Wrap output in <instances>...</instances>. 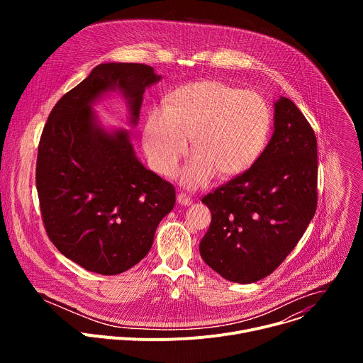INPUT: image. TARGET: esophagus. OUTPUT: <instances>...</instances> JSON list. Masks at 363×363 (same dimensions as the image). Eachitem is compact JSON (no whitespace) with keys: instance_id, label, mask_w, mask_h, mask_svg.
Listing matches in <instances>:
<instances>
[{"instance_id":"obj_1","label":"esophagus","mask_w":363,"mask_h":363,"mask_svg":"<svg viewBox=\"0 0 363 363\" xmlns=\"http://www.w3.org/2000/svg\"><path fill=\"white\" fill-rule=\"evenodd\" d=\"M177 201H178V203H181V205H184V206H188V205H191V203H192L191 196H188V195H186V194H184V192H179V194H178Z\"/></svg>"}]
</instances>
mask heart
I'll list each match as a JSON object with an SVG mask.
<instances>
[{
    "mask_svg": "<svg viewBox=\"0 0 363 363\" xmlns=\"http://www.w3.org/2000/svg\"><path fill=\"white\" fill-rule=\"evenodd\" d=\"M272 130L266 100L220 80H202L177 87L165 109L149 112L143 146L152 168L171 177L188 152L194 157L181 174L188 188L208 184L217 174L231 178L262 158Z\"/></svg>",
    "mask_w": 363,
    "mask_h": 363,
    "instance_id": "heart-1",
    "label": "heart"
}]
</instances>
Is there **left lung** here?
<instances>
[{
	"instance_id": "obj_1",
	"label": "left lung",
	"mask_w": 363,
	"mask_h": 363,
	"mask_svg": "<svg viewBox=\"0 0 363 363\" xmlns=\"http://www.w3.org/2000/svg\"><path fill=\"white\" fill-rule=\"evenodd\" d=\"M318 142L294 103L274 101V132L262 158L205 195L211 225L202 260L228 281L248 284L272 274L296 247L318 205Z\"/></svg>"
}]
</instances>
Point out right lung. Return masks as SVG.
<instances>
[{
  "label": "right lung",
  "instance_id": "1",
  "mask_svg": "<svg viewBox=\"0 0 363 363\" xmlns=\"http://www.w3.org/2000/svg\"><path fill=\"white\" fill-rule=\"evenodd\" d=\"M162 76L138 63H101L51 111L38 145L35 184L48 238L87 272L121 274L149 252L175 205V188L138 160L130 133L106 128L93 106L121 94L129 125Z\"/></svg>",
  "mask_w": 363,
  "mask_h": 363
}]
</instances>
